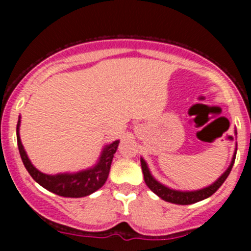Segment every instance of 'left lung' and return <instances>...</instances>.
<instances>
[{
  "label": "left lung",
  "instance_id": "1",
  "mask_svg": "<svg viewBox=\"0 0 251 251\" xmlns=\"http://www.w3.org/2000/svg\"><path fill=\"white\" fill-rule=\"evenodd\" d=\"M235 160V153L233 155V159H232V163L229 165V168L227 169L226 173L222 175L219 179H217L215 183H212L211 186L206 187V188L199 189V191H194V192H179V191H174V189L168 188V187L163 186L161 183H159L156 179L153 178L151 173L148 170V166H147L146 161L143 159H141V166H142V173H143L144 176V182L148 186V188L151 189V192L156 194L158 197H160L163 201H169V203H174V204H179V205H189V204H194L197 201H201L203 199L209 198L210 196L215 193L220 187L222 186L226 178L228 177L229 173H231L232 168H233V164Z\"/></svg>",
  "mask_w": 251,
  "mask_h": 251
}]
</instances>
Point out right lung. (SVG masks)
<instances>
[{"instance_id": "add662e5", "label": "right lung", "mask_w": 251, "mask_h": 251, "mask_svg": "<svg viewBox=\"0 0 251 251\" xmlns=\"http://www.w3.org/2000/svg\"><path fill=\"white\" fill-rule=\"evenodd\" d=\"M19 124L20 120L17 124V141L18 148H19L20 156H22L23 164L30 176L44 188L52 193L58 194L60 197H67V198H81L92 194L97 189H100L103 184L105 183L108 178V175L110 171L111 161L113 156L115 154L116 148L119 146V141L113 142L104 148L102 155H100V161L95 168L90 170L81 171L77 174H62V175H46L40 173L37 169L32 166L25 153L23 144L20 142L19 137Z\"/></svg>"}]
</instances>
